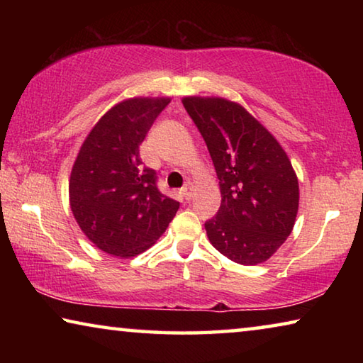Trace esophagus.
Listing matches in <instances>:
<instances>
[{"mask_svg":"<svg viewBox=\"0 0 363 363\" xmlns=\"http://www.w3.org/2000/svg\"><path fill=\"white\" fill-rule=\"evenodd\" d=\"M181 194H182V196H184V199H186L187 201H189V200H192V195H194V187H192V184L187 182L186 186H184V187L181 189Z\"/></svg>","mask_w":363,"mask_h":363,"instance_id":"esophagus-1","label":"esophagus"}]
</instances>
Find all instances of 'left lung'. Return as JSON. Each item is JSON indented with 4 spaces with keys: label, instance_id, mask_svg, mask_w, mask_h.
Here are the masks:
<instances>
[{
    "label": "left lung",
    "instance_id": "left-lung-1",
    "mask_svg": "<svg viewBox=\"0 0 363 363\" xmlns=\"http://www.w3.org/2000/svg\"><path fill=\"white\" fill-rule=\"evenodd\" d=\"M220 187L216 216L205 223L214 248L243 266L269 259L286 240L299 187L285 150L255 116L220 97H184Z\"/></svg>",
    "mask_w": 363,
    "mask_h": 363
}]
</instances>
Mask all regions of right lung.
<instances>
[{"mask_svg": "<svg viewBox=\"0 0 363 363\" xmlns=\"http://www.w3.org/2000/svg\"><path fill=\"white\" fill-rule=\"evenodd\" d=\"M169 104L168 97L120 102L97 121L70 176V206L84 235L108 255L130 257L150 248L179 210L158 190L157 171L139 145Z\"/></svg>", "mask_w": 363, "mask_h": 363, "instance_id": "right-lung-1", "label": "right lung"}]
</instances>
